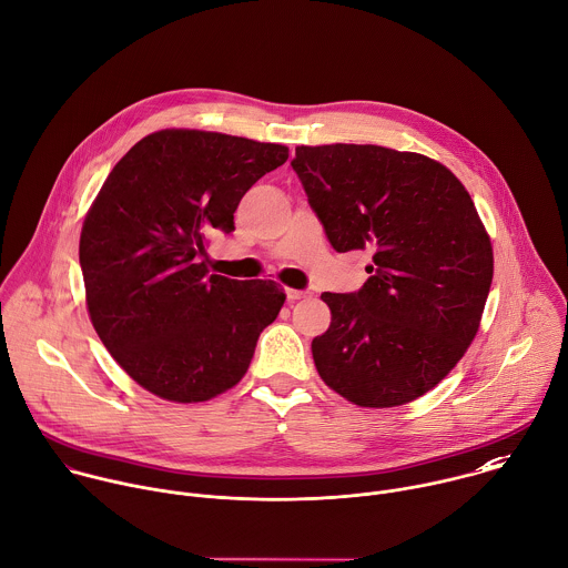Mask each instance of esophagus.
I'll list each match as a JSON object with an SVG mask.
<instances>
[{
    "label": "esophagus",
    "mask_w": 568,
    "mask_h": 568,
    "mask_svg": "<svg viewBox=\"0 0 568 568\" xmlns=\"http://www.w3.org/2000/svg\"><path fill=\"white\" fill-rule=\"evenodd\" d=\"M311 293L308 291H297V288H286V300L288 302H297V300H304L308 297Z\"/></svg>",
    "instance_id": "34e87169"
}]
</instances>
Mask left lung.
Instances as JSON below:
<instances>
[{
  "instance_id": "left-lung-1",
  "label": "left lung",
  "mask_w": 568,
  "mask_h": 568,
  "mask_svg": "<svg viewBox=\"0 0 568 568\" xmlns=\"http://www.w3.org/2000/svg\"><path fill=\"white\" fill-rule=\"evenodd\" d=\"M291 166L331 246L373 253L359 291L322 293L320 377L357 406L417 399L466 353L493 282L470 195L439 162L373 144L297 146Z\"/></svg>"
}]
</instances>
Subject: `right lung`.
<instances>
[{
	"mask_svg": "<svg viewBox=\"0 0 568 568\" xmlns=\"http://www.w3.org/2000/svg\"><path fill=\"white\" fill-rule=\"evenodd\" d=\"M288 160L282 144L166 129L111 171L80 237L91 322L115 362L171 402L235 386L286 295L209 275L206 242L233 233L246 191Z\"/></svg>",
	"mask_w": 568,
	"mask_h": 568,
	"instance_id": "right-lung-1",
	"label": "right lung"
}]
</instances>
